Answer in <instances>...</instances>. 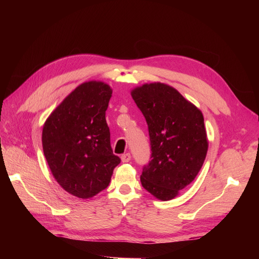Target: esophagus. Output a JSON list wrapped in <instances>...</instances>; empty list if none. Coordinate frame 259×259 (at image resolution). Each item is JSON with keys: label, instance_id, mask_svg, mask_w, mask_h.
<instances>
[{"label": "esophagus", "instance_id": "34e87169", "mask_svg": "<svg viewBox=\"0 0 259 259\" xmlns=\"http://www.w3.org/2000/svg\"><path fill=\"white\" fill-rule=\"evenodd\" d=\"M121 160L123 163H127L131 161V154L130 153H124L121 156Z\"/></svg>", "mask_w": 259, "mask_h": 259}]
</instances>
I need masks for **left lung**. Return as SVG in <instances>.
<instances>
[{
  "mask_svg": "<svg viewBox=\"0 0 259 259\" xmlns=\"http://www.w3.org/2000/svg\"><path fill=\"white\" fill-rule=\"evenodd\" d=\"M131 95L147 121L152 152L140 182L154 198L174 199L204 163L208 149L204 117L176 89L161 82L137 86Z\"/></svg>",
  "mask_w": 259,
  "mask_h": 259,
  "instance_id": "obj_1",
  "label": "left lung"
}]
</instances>
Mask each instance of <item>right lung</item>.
<instances>
[{"instance_id":"1","label":"right lung","mask_w":259,"mask_h":259,"mask_svg":"<svg viewBox=\"0 0 259 259\" xmlns=\"http://www.w3.org/2000/svg\"><path fill=\"white\" fill-rule=\"evenodd\" d=\"M111 95L112 89L105 82H84L43 125V152L52 174L62 189L80 199L106 189L121 162L112 152L106 121Z\"/></svg>"}]
</instances>
